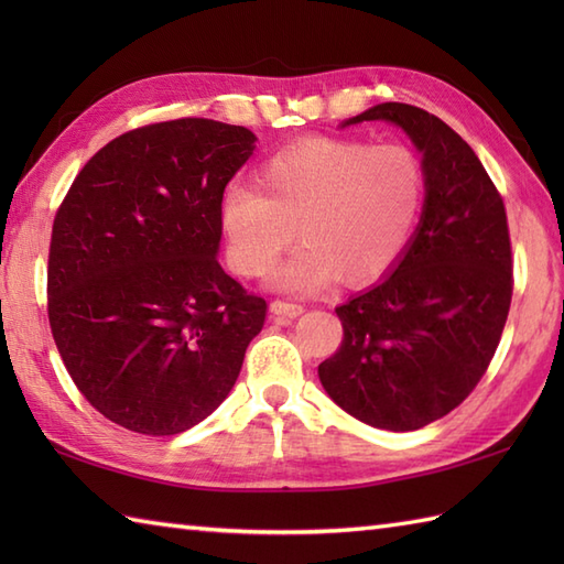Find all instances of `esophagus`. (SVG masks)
<instances>
[{
  "label": "esophagus",
  "mask_w": 564,
  "mask_h": 564,
  "mask_svg": "<svg viewBox=\"0 0 564 564\" xmlns=\"http://www.w3.org/2000/svg\"><path fill=\"white\" fill-rule=\"evenodd\" d=\"M303 305L293 303V301H273L271 303V313L275 319H295L303 315Z\"/></svg>",
  "instance_id": "obj_1"
}]
</instances>
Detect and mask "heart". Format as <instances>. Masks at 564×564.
Masks as SVG:
<instances>
[{
  "label": "heart",
  "mask_w": 564,
  "mask_h": 564,
  "mask_svg": "<svg viewBox=\"0 0 564 564\" xmlns=\"http://www.w3.org/2000/svg\"><path fill=\"white\" fill-rule=\"evenodd\" d=\"M424 166L400 142L305 138L261 164L259 186L230 182L220 196L227 263L247 279L269 273L297 235L305 245L273 273L289 291L334 275L373 283L412 242L424 206Z\"/></svg>",
  "instance_id": "obj_1"
}]
</instances>
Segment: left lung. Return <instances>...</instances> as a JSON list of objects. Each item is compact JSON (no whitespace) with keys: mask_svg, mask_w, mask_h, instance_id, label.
<instances>
[{"mask_svg":"<svg viewBox=\"0 0 564 564\" xmlns=\"http://www.w3.org/2000/svg\"><path fill=\"white\" fill-rule=\"evenodd\" d=\"M390 121L422 152V223L398 267L337 307L341 346L317 373L358 422L414 431L455 410L507 325L513 259L505 200L473 148L424 109L378 104L344 126Z\"/></svg>","mask_w":564,"mask_h":564,"instance_id":"1","label":"left lung"}]
</instances>
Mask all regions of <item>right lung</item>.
<instances>
[{
    "mask_svg": "<svg viewBox=\"0 0 564 564\" xmlns=\"http://www.w3.org/2000/svg\"><path fill=\"white\" fill-rule=\"evenodd\" d=\"M254 133L210 118L128 130L82 166L53 223L47 319L94 410L148 436L230 394L267 301L218 261L220 196Z\"/></svg>",
    "mask_w": 564,
    "mask_h": 564,
    "instance_id": "obj_1",
    "label": "right lung"
}]
</instances>
